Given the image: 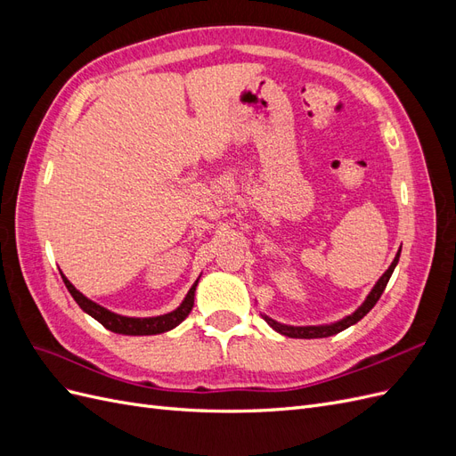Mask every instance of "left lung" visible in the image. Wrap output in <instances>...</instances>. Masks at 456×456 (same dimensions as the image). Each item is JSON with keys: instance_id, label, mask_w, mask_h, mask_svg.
Masks as SVG:
<instances>
[{"instance_id": "left-lung-1", "label": "left lung", "mask_w": 456, "mask_h": 456, "mask_svg": "<svg viewBox=\"0 0 456 456\" xmlns=\"http://www.w3.org/2000/svg\"><path fill=\"white\" fill-rule=\"evenodd\" d=\"M399 253H402V249L397 251V255H395V258H394V262L390 265V268L386 270L384 273H382V278L377 281V285L370 289V293L367 295V298H365V302L363 305L357 308L354 314H350V315H346L344 317V320H340V322H337V323H330V325H310V327H293V325H283V323H278V322H273L272 317H268V315H265V320H266V323L272 327V329H275L278 330V333H281V335H285V337H291V338H325V337H333V335H337V333H340V330H344V329H348L350 325H354V323H357L362 320L363 315H367L369 314V310L377 305L379 302V298H380V295L384 293V289H386V285H388V281H390V278H392V273H394V268L397 266V260H399Z\"/></svg>"}]
</instances>
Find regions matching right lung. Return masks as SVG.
I'll return each mask as SVG.
<instances>
[{"instance_id": "add662e5", "label": "right lung", "mask_w": 456, "mask_h": 456, "mask_svg": "<svg viewBox=\"0 0 456 456\" xmlns=\"http://www.w3.org/2000/svg\"><path fill=\"white\" fill-rule=\"evenodd\" d=\"M62 281H64L68 291H70V295L74 297V300L79 305V308L87 312L91 317H94V320L101 325H104L108 330H112V333L134 335V337L136 335L139 337L141 335H159V333H165V330L175 329L178 323H183L188 317V314L191 312V308H194V297H196V287H198V281H196L194 285H191L186 298L183 300V305L169 314L156 315V317H127V315H119V314L110 312V310L102 308L101 305H96V302L89 300L86 295H81L77 289L66 280V275H62Z\"/></svg>"}]
</instances>
